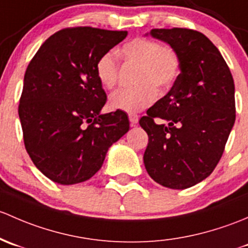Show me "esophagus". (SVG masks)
<instances>
[{"mask_svg":"<svg viewBox=\"0 0 248 248\" xmlns=\"http://www.w3.org/2000/svg\"><path fill=\"white\" fill-rule=\"evenodd\" d=\"M129 121L131 125H136L139 123V116L135 113H129Z\"/></svg>","mask_w":248,"mask_h":248,"instance_id":"1","label":"esophagus"}]
</instances>
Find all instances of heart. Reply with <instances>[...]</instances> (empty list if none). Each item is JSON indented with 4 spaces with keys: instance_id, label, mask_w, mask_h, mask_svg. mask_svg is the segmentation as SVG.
<instances>
[{
    "instance_id": "obj_1",
    "label": "heart",
    "mask_w": 248,
    "mask_h": 248,
    "mask_svg": "<svg viewBox=\"0 0 248 248\" xmlns=\"http://www.w3.org/2000/svg\"><path fill=\"white\" fill-rule=\"evenodd\" d=\"M125 62L139 65L136 83L132 88H123L109 96V106L124 112H140L152 105L157 96L168 91L180 71V57L170 46H161L149 38H135L119 48ZM96 76L105 88L112 89L118 82L119 64L113 52H106L95 65Z\"/></svg>"
}]
</instances>
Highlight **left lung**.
Segmentation results:
<instances>
[{
	"label": "left lung",
	"mask_w": 248,
	"mask_h": 248,
	"mask_svg": "<svg viewBox=\"0 0 248 248\" xmlns=\"http://www.w3.org/2000/svg\"><path fill=\"white\" fill-rule=\"evenodd\" d=\"M149 34L177 51L180 74L140 119L149 137L143 161L153 180L183 190L208 178L223 154L235 122L234 80L218 48L203 33L154 29ZM155 118L166 124H156Z\"/></svg>",
	"instance_id": "obj_1"
}]
</instances>
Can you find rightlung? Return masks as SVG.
<instances>
[{
  "label": "right lung",
  "instance_id": "add662e5",
  "mask_svg": "<svg viewBox=\"0 0 248 248\" xmlns=\"http://www.w3.org/2000/svg\"><path fill=\"white\" fill-rule=\"evenodd\" d=\"M125 31L74 27L47 38L26 69L19 117L35 167L61 185L91 179L130 129L124 111L101 113L106 93L95 65Z\"/></svg>",
  "mask_w": 248,
  "mask_h": 248
}]
</instances>
